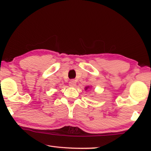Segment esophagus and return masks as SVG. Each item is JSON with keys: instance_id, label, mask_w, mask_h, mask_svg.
<instances>
[{"instance_id": "esophagus-1", "label": "esophagus", "mask_w": 151, "mask_h": 151, "mask_svg": "<svg viewBox=\"0 0 151 151\" xmlns=\"http://www.w3.org/2000/svg\"><path fill=\"white\" fill-rule=\"evenodd\" d=\"M69 85H70V86H71V87H75V86H76V82L74 80L70 81L69 82Z\"/></svg>"}]
</instances>
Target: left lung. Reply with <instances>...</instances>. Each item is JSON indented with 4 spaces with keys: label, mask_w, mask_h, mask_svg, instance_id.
Masks as SVG:
<instances>
[{
    "label": "left lung",
    "mask_w": 151,
    "mask_h": 151,
    "mask_svg": "<svg viewBox=\"0 0 151 151\" xmlns=\"http://www.w3.org/2000/svg\"><path fill=\"white\" fill-rule=\"evenodd\" d=\"M88 88H89V86H86V87H85V90H87Z\"/></svg>",
    "instance_id": "8db88e82"
}]
</instances>
